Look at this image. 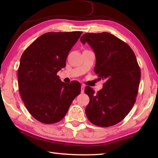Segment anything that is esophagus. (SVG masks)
<instances>
[{
  "mask_svg": "<svg viewBox=\"0 0 158 158\" xmlns=\"http://www.w3.org/2000/svg\"><path fill=\"white\" fill-rule=\"evenodd\" d=\"M84 89H85V85H81V92L83 93H84Z\"/></svg>",
  "mask_w": 158,
  "mask_h": 158,
  "instance_id": "esophagus-1",
  "label": "esophagus"
}]
</instances>
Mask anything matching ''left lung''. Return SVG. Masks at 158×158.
<instances>
[{"label": "left lung", "mask_w": 158, "mask_h": 158, "mask_svg": "<svg viewBox=\"0 0 158 158\" xmlns=\"http://www.w3.org/2000/svg\"><path fill=\"white\" fill-rule=\"evenodd\" d=\"M80 40L93 48L95 73L105 81L97 93L85 87L90 98L85 114L93 124L112 126L123 120L135 103L141 79L137 58L129 45L106 32L85 33Z\"/></svg>", "instance_id": "8db88e82"}]
</instances>
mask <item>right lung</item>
<instances>
[{
  "instance_id": "obj_1",
  "label": "right lung",
  "mask_w": 158,
  "mask_h": 158,
  "mask_svg": "<svg viewBox=\"0 0 158 158\" xmlns=\"http://www.w3.org/2000/svg\"><path fill=\"white\" fill-rule=\"evenodd\" d=\"M81 33H44L21 55L18 69L19 90L29 113L42 123L61 121L74 99L80 94L79 82L64 83L57 73L65 67L69 51Z\"/></svg>"
}]
</instances>
